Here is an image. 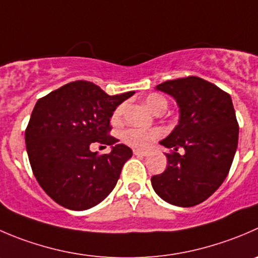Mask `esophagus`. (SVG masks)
<instances>
[{"mask_svg":"<svg viewBox=\"0 0 258 258\" xmlns=\"http://www.w3.org/2000/svg\"><path fill=\"white\" fill-rule=\"evenodd\" d=\"M134 154L136 155V156H147V152L141 151V150H134Z\"/></svg>","mask_w":258,"mask_h":258,"instance_id":"esophagus-1","label":"esophagus"}]
</instances>
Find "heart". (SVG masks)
<instances>
[{
	"mask_svg": "<svg viewBox=\"0 0 258 258\" xmlns=\"http://www.w3.org/2000/svg\"><path fill=\"white\" fill-rule=\"evenodd\" d=\"M145 103L146 106L151 109L152 112H159V111H165L167 107V101L164 96L159 93H151L146 97L145 99ZM124 103L119 104L114 108L113 113H112L111 121L112 123L118 124L121 123L122 118H123L124 113ZM162 136V132L160 130L154 128V130H144V128H136V127H132V128H127L124 131H122L121 137L127 145L135 147V149L145 150L150 146L154 141H156L157 139Z\"/></svg>",
	"mask_w": 258,
	"mask_h": 258,
	"instance_id": "heart-1",
	"label": "heart"
}]
</instances>
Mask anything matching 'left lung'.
<instances>
[{"label":"left lung","mask_w":258,"mask_h":258,"mask_svg":"<svg viewBox=\"0 0 258 258\" xmlns=\"http://www.w3.org/2000/svg\"><path fill=\"white\" fill-rule=\"evenodd\" d=\"M156 88L176 99L180 119L160 142L170 150L167 167L151 177L152 187L167 203L197 206L221 186L233 162L238 122L231 96L192 76L166 81Z\"/></svg>","instance_id":"8db88e82"}]
</instances>
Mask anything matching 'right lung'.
<instances>
[{
  "label": "right lung",
  "instance_id": "right-lung-1",
  "mask_svg": "<svg viewBox=\"0 0 258 258\" xmlns=\"http://www.w3.org/2000/svg\"><path fill=\"white\" fill-rule=\"evenodd\" d=\"M134 93L108 96L91 82L77 81L36 102L25 141L32 172L52 201L84 211L113 190L132 150L109 135V118ZM93 143L108 144L112 151L92 153Z\"/></svg>",
  "mask_w": 258,
  "mask_h": 258
}]
</instances>
